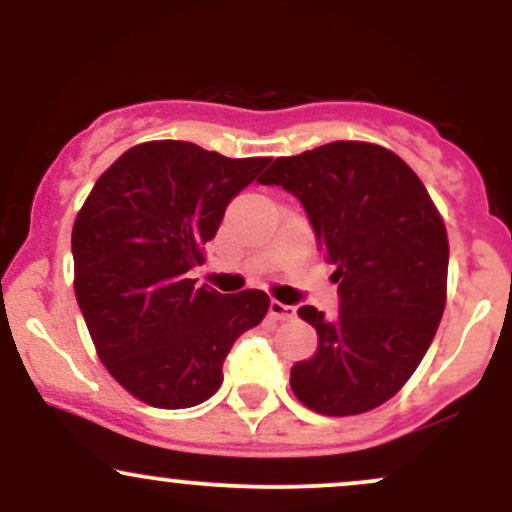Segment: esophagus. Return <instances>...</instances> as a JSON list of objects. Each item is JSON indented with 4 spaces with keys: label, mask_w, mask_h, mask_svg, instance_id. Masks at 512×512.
<instances>
[{
    "label": "esophagus",
    "mask_w": 512,
    "mask_h": 512,
    "mask_svg": "<svg viewBox=\"0 0 512 512\" xmlns=\"http://www.w3.org/2000/svg\"><path fill=\"white\" fill-rule=\"evenodd\" d=\"M269 313H272L276 320H291V317H296V308L281 301H272L269 303Z\"/></svg>",
    "instance_id": "1"
}]
</instances>
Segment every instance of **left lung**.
Here are the masks:
<instances>
[{
	"label": "left lung",
	"instance_id": "left-lung-1",
	"mask_svg": "<svg viewBox=\"0 0 512 512\" xmlns=\"http://www.w3.org/2000/svg\"><path fill=\"white\" fill-rule=\"evenodd\" d=\"M257 182L303 204L337 267L339 313L298 308L315 327L317 351L291 368L293 395L325 416L380 407L419 368L445 310L448 233L424 182L390 149L366 142L281 156Z\"/></svg>",
	"mask_w": 512,
	"mask_h": 512
}]
</instances>
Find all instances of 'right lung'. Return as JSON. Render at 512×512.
<instances>
[{"label": "right lung", "mask_w": 512, "mask_h": 512, "mask_svg": "<svg viewBox=\"0 0 512 512\" xmlns=\"http://www.w3.org/2000/svg\"><path fill=\"white\" fill-rule=\"evenodd\" d=\"M269 158L190 142L132 146L93 185L72 231L74 291L98 358L129 395L187 409L223 383V361L269 310L264 291L195 286L228 202Z\"/></svg>", "instance_id": "add662e5"}]
</instances>
